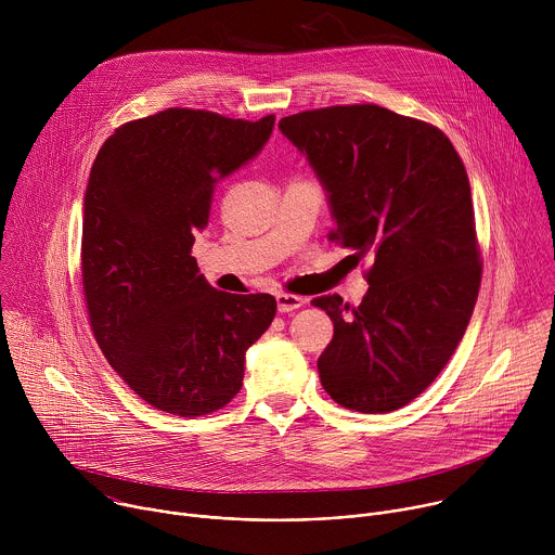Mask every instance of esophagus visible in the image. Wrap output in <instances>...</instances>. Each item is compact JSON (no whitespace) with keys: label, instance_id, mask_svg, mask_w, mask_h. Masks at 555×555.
<instances>
[{"label":"esophagus","instance_id":"1","mask_svg":"<svg viewBox=\"0 0 555 555\" xmlns=\"http://www.w3.org/2000/svg\"><path fill=\"white\" fill-rule=\"evenodd\" d=\"M307 302V298L298 296V294H287V292H281L276 294V305H279V311H294L298 307H302Z\"/></svg>","mask_w":555,"mask_h":555}]
</instances>
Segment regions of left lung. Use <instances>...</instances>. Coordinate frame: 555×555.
Returning a JSON list of instances; mask_svg holds the SVG:
<instances>
[{"instance_id":"8db88e82","label":"left lung","mask_w":555,"mask_h":555,"mask_svg":"<svg viewBox=\"0 0 555 555\" xmlns=\"http://www.w3.org/2000/svg\"><path fill=\"white\" fill-rule=\"evenodd\" d=\"M279 127L330 193V242L373 257L358 307L338 294L311 300L334 321L321 382L345 409L398 411L448 364L479 296L465 167L439 127L371 103L300 112Z\"/></svg>"}]
</instances>
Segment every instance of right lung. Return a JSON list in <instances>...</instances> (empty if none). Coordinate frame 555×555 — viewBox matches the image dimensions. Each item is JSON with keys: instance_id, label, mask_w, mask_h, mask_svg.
<instances>
[{"instance_id": "1", "label": "right lung", "mask_w": 555, "mask_h": 555, "mask_svg": "<svg viewBox=\"0 0 555 555\" xmlns=\"http://www.w3.org/2000/svg\"><path fill=\"white\" fill-rule=\"evenodd\" d=\"M274 116L171 107L120 125L92 165L81 274L94 338L149 406L180 417L223 409L246 349L272 325L270 294L210 287L193 253L217 182L270 140Z\"/></svg>"}]
</instances>
